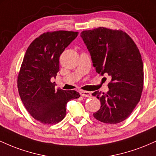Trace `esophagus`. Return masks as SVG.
Returning a JSON list of instances; mask_svg holds the SVG:
<instances>
[{"label":"esophagus","mask_w":156,"mask_h":156,"mask_svg":"<svg viewBox=\"0 0 156 156\" xmlns=\"http://www.w3.org/2000/svg\"><path fill=\"white\" fill-rule=\"evenodd\" d=\"M80 95L83 97H87V98H89V97L92 96V93L90 92H88V91H80Z\"/></svg>","instance_id":"esophagus-1"}]
</instances>
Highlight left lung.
<instances>
[{"instance_id":"left-lung-1","label":"left lung","mask_w":156,"mask_h":156,"mask_svg":"<svg viewBox=\"0 0 156 156\" xmlns=\"http://www.w3.org/2000/svg\"><path fill=\"white\" fill-rule=\"evenodd\" d=\"M80 37L96 72L112 78L108 92L92 94L101 105L93 116L104 123L121 122L136 106L143 89V62L136 44L125 32L103 27L82 31Z\"/></svg>"}]
</instances>
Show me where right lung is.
<instances>
[{
    "instance_id": "add662e5",
    "label": "right lung",
    "mask_w": 156,
    "mask_h": 156,
    "mask_svg": "<svg viewBox=\"0 0 156 156\" xmlns=\"http://www.w3.org/2000/svg\"><path fill=\"white\" fill-rule=\"evenodd\" d=\"M78 32H47L36 38L25 54L18 78L20 97L29 114L47 125L59 122L66 116V105L80 97L75 90L55 89L51 79L59 71V57L76 38Z\"/></svg>"
}]
</instances>
